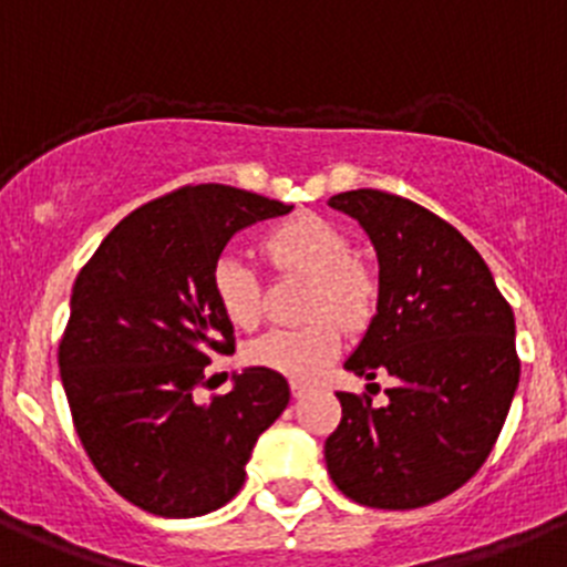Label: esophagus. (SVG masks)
<instances>
[{
  "mask_svg": "<svg viewBox=\"0 0 567 567\" xmlns=\"http://www.w3.org/2000/svg\"><path fill=\"white\" fill-rule=\"evenodd\" d=\"M290 391H293L296 400H301L310 391V383H305V380H290Z\"/></svg>",
  "mask_w": 567,
  "mask_h": 567,
  "instance_id": "esophagus-1",
  "label": "esophagus"
}]
</instances>
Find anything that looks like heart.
I'll use <instances>...</instances> for the list:
<instances>
[{"mask_svg":"<svg viewBox=\"0 0 567 567\" xmlns=\"http://www.w3.org/2000/svg\"><path fill=\"white\" fill-rule=\"evenodd\" d=\"M266 251L282 271L313 277L308 316L319 319L299 330H271L248 343L251 367L313 380L341 349V324H361L372 310L374 282L367 268L352 259L347 235L316 215H299L268 231ZM212 299L237 330H251L262 319L259 277L243 254L226 251L212 266Z\"/></svg>","mask_w":567,"mask_h":567,"instance_id":"b5f03b06","label":"heart"}]
</instances>
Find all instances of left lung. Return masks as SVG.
I'll list each match as a JSON object with an SVG mask.
<instances>
[{
	"label": "left lung",
	"instance_id": "8db88e82",
	"mask_svg": "<svg viewBox=\"0 0 567 567\" xmlns=\"http://www.w3.org/2000/svg\"><path fill=\"white\" fill-rule=\"evenodd\" d=\"M330 206L363 226L380 266L378 313L343 369L394 385L383 409L338 391L327 470L355 504L420 509L467 484L504 427L520 380L515 316L481 254L425 206L383 189Z\"/></svg>",
	"mask_w": 567,
	"mask_h": 567
}]
</instances>
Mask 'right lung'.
Masks as SVG:
<instances>
[{"instance_id": "add662e5", "label": "right lung", "mask_w": 567, "mask_h": 567, "mask_svg": "<svg viewBox=\"0 0 567 567\" xmlns=\"http://www.w3.org/2000/svg\"><path fill=\"white\" fill-rule=\"evenodd\" d=\"M293 206L198 184L151 200L109 231L78 274L58 347L72 422L114 492L158 517H198L240 492L288 380L251 367L229 394L195 400L235 327L212 299L226 243Z\"/></svg>"}]
</instances>
